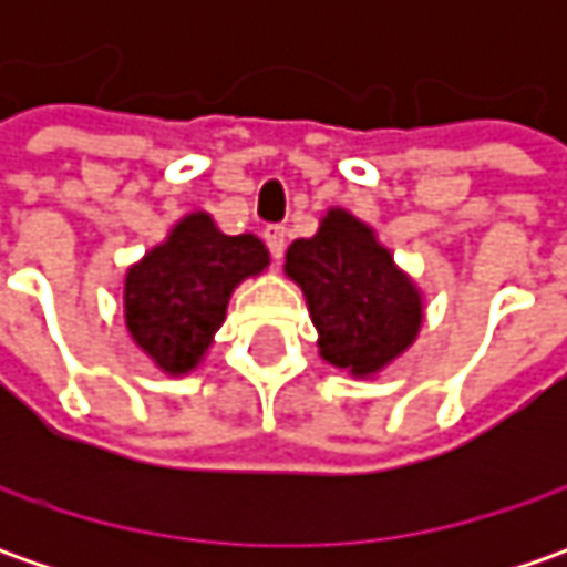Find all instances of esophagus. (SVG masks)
I'll return each instance as SVG.
<instances>
[{
	"label": "esophagus",
	"instance_id": "obj_1",
	"mask_svg": "<svg viewBox=\"0 0 567 567\" xmlns=\"http://www.w3.org/2000/svg\"><path fill=\"white\" fill-rule=\"evenodd\" d=\"M265 243H268V251H271L274 261H280V258H284V249H287V229L268 227L265 229Z\"/></svg>",
	"mask_w": 567,
	"mask_h": 567
}]
</instances>
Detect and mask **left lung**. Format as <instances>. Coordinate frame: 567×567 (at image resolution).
<instances>
[{"label":"left lung","instance_id":"1","mask_svg":"<svg viewBox=\"0 0 567 567\" xmlns=\"http://www.w3.org/2000/svg\"><path fill=\"white\" fill-rule=\"evenodd\" d=\"M287 277L306 296L318 353L353 379H372L420 338L423 293L375 229L331 207L316 236L287 249Z\"/></svg>","mask_w":567,"mask_h":567}]
</instances>
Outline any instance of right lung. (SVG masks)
Returning a JSON list of instances; mask_svg holds the SVG:
<instances>
[{"instance_id": "right-lung-1", "label": "right lung", "mask_w": 567, "mask_h": 567, "mask_svg": "<svg viewBox=\"0 0 567 567\" xmlns=\"http://www.w3.org/2000/svg\"><path fill=\"white\" fill-rule=\"evenodd\" d=\"M268 265L255 233L227 236L205 210L186 214L125 274V328L164 375H188L224 324L233 290Z\"/></svg>"}]
</instances>
